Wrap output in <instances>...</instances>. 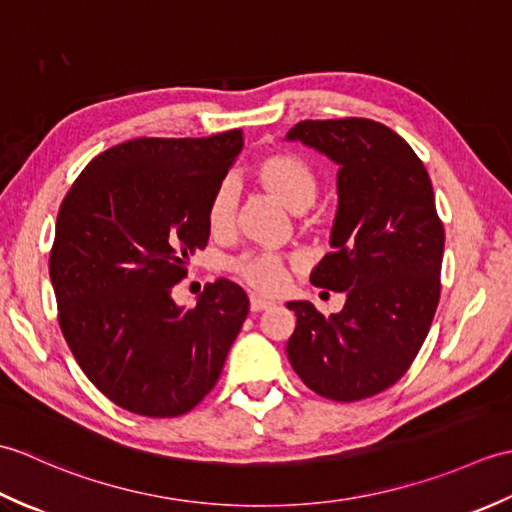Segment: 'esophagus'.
<instances>
[{"mask_svg":"<svg viewBox=\"0 0 512 512\" xmlns=\"http://www.w3.org/2000/svg\"><path fill=\"white\" fill-rule=\"evenodd\" d=\"M273 306H275L273 301H268V299L259 297V295H250V310H253V312H262V310H268Z\"/></svg>","mask_w":512,"mask_h":512,"instance_id":"obj_1","label":"esophagus"}]
</instances>
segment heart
<instances>
[{
    "label": "heart",
    "mask_w": 512,
    "mask_h": 512,
    "mask_svg": "<svg viewBox=\"0 0 512 512\" xmlns=\"http://www.w3.org/2000/svg\"><path fill=\"white\" fill-rule=\"evenodd\" d=\"M255 180L268 195L284 204L288 211L301 213L310 209L319 195V176L306 160L290 151H275L257 160ZM237 184L224 180L217 187L206 209V224L215 237L233 233L237 217ZM231 270L262 292H277L284 286L288 275V262L275 253H244L231 262Z\"/></svg>",
    "instance_id": "obj_1"
}]
</instances>
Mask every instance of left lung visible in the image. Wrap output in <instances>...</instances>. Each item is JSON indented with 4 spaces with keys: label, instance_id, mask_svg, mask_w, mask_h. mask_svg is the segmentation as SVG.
Segmentation results:
<instances>
[{
    "label": "left lung",
    "instance_id": "1",
    "mask_svg": "<svg viewBox=\"0 0 512 512\" xmlns=\"http://www.w3.org/2000/svg\"><path fill=\"white\" fill-rule=\"evenodd\" d=\"M328 156L336 173L330 246L310 281L345 292L339 314L290 301L286 354L319 396L354 402L405 376L440 301L444 228L429 173L405 140L369 118L301 121L286 134Z\"/></svg>",
    "mask_w": 512,
    "mask_h": 512
}]
</instances>
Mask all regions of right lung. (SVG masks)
I'll list each match as a JSON object with an SVG mask.
<instances>
[{
    "label": "right lung",
    "instance_id": "right-lung-1",
    "mask_svg": "<svg viewBox=\"0 0 512 512\" xmlns=\"http://www.w3.org/2000/svg\"><path fill=\"white\" fill-rule=\"evenodd\" d=\"M239 129L136 138L96 156L65 195L50 253L59 325L96 389L138 416L176 418L209 394L248 314L228 279L195 308L171 297L209 242L206 209L233 167Z\"/></svg>",
    "mask_w": 512,
    "mask_h": 512
}]
</instances>
